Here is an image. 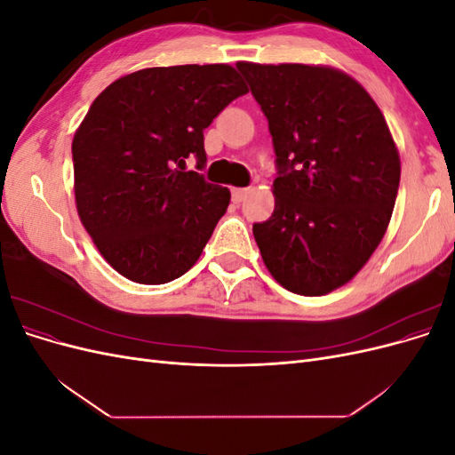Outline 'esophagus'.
Returning <instances> with one entry per match:
<instances>
[{
	"mask_svg": "<svg viewBox=\"0 0 455 455\" xmlns=\"http://www.w3.org/2000/svg\"><path fill=\"white\" fill-rule=\"evenodd\" d=\"M251 194V189H241V188H235L231 191V201L235 203V204H239V203H243L244 201V197Z\"/></svg>",
	"mask_w": 455,
	"mask_h": 455,
	"instance_id": "1",
	"label": "esophagus"
}]
</instances>
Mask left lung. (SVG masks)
<instances>
[{"instance_id": "8db88e82", "label": "left lung", "mask_w": 455, "mask_h": 455, "mask_svg": "<svg viewBox=\"0 0 455 455\" xmlns=\"http://www.w3.org/2000/svg\"><path fill=\"white\" fill-rule=\"evenodd\" d=\"M269 121L275 209L252 233L286 291L323 296L374 254L395 209L401 157L381 109L349 74L323 64L237 62Z\"/></svg>"}]
</instances>
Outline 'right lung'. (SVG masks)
<instances>
[{"mask_svg":"<svg viewBox=\"0 0 455 455\" xmlns=\"http://www.w3.org/2000/svg\"><path fill=\"white\" fill-rule=\"evenodd\" d=\"M249 92L229 64L144 68L116 79L74 134V194L81 224L102 258L140 284H164L194 267L228 211V188L203 169V131Z\"/></svg>","mask_w":455,"mask_h":455,"instance_id":"add662e5","label":"right lung"}]
</instances>
